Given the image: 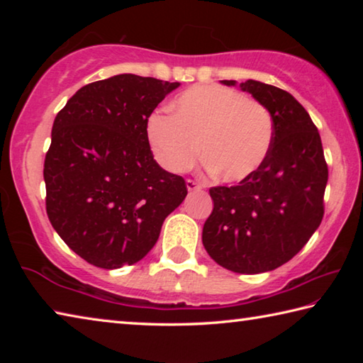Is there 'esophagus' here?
Listing matches in <instances>:
<instances>
[{"label":"esophagus","instance_id":"obj_1","mask_svg":"<svg viewBox=\"0 0 363 363\" xmlns=\"http://www.w3.org/2000/svg\"><path fill=\"white\" fill-rule=\"evenodd\" d=\"M186 187H187L189 192H195V190H201V184L195 182L192 179H187L186 181Z\"/></svg>","mask_w":363,"mask_h":363}]
</instances>
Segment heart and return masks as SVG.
Instances as JSON below:
<instances>
[{
	"instance_id": "1",
	"label": "heart",
	"mask_w": 363,
	"mask_h": 363,
	"mask_svg": "<svg viewBox=\"0 0 363 363\" xmlns=\"http://www.w3.org/2000/svg\"><path fill=\"white\" fill-rule=\"evenodd\" d=\"M145 138L153 158L169 173H184L199 153L224 182L250 179L274 140V121L262 104L218 84L194 86L171 104V116L152 113Z\"/></svg>"
}]
</instances>
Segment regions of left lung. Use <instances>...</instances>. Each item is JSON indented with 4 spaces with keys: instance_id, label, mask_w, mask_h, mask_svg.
Segmentation results:
<instances>
[{
    "instance_id": "obj_1",
    "label": "left lung",
    "mask_w": 363,
    "mask_h": 363,
    "mask_svg": "<svg viewBox=\"0 0 363 363\" xmlns=\"http://www.w3.org/2000/svg\"><path fill=\"white\" fill-rule=\"evenodd\" d=\"M238 86L269 110L272 147L250 179L210 189L214 206L201 240L219 266L261 274L290 261L320 225L328 167L320 134L290 93L256 79Z\"/></svg>"
}]
</instances>
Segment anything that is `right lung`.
I'll return each instance as SVG.
<instances>
[{
    "instance_id": "add662e5",
    "label": "right lung",
    "mask_w": 363,
    "mask_h": 363,
    "mask_svg": "<svg viewBox=\"0 0 363 363\" xmlns=\"http://www.w3.org/2000/svg\"><path fill=\"white\" fill-rule=\"evenodd\" d=\"M179 83L133 73L78 89L57 113L45 160L46 213L84 261L131 266L157 243L186 181L153 160L145 123Z\"/></svg>"
}]
</instances>
